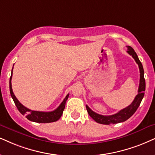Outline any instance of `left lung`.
<instances>
[{
	"label": "left lung",
	"instance_id": "1",
	"mask_svg": "<svg viewBox=\"0 0 155 155\" xmlns=\"http://www.w3.org/2000/svg\"><path fill=\"white\" fill-rule=\"evenodd\" d=\"M127 53L131 55L134 59L136 61V63L138 64L139 68H140V85H139L138 94L134 98V101H132V104L130 106L126 107V108L121 109L114 114L109 115V116H104V115L99 114L94 112L89 108L87 105V110L89 116L91 117L97 123L102 124H117V123L123 122V121H126L129 118L134 114L138 107H140L141 101H142L143 97L144 95V91H145V79L144 77V69H143V66L142 63L140 62L139 59L137 55L136 52L133 49L131 46H127Z\"/></svg>",
	"mask_w": 155,
	"mask_h": 155
}]
</instances>
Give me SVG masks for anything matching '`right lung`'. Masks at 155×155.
Masks as SVG:
<instances>
[{
    "label": "right lung",
    "mask_w": 155,
    "mask_h": 155,
    "mask_svg": "<svg viewBox=\"0 0 155 155\" xmlns=\"http://www.w3.org/2000/svg\"><path fill=\"white\" fill-rule=\"evenodd\" d=\"M11 79H12V74H11L9 81L10 93H11V97H12L13 100L14 101L15 104L16 106L17 109H18V111H20L21 114H22L23 115H25V117H26L28 120L38 123H50L57 121L61 118L62 114H63L64 108H65L66 100L68 99L69 94H68L66 95V97H65V99H64V101H62L61 104L59 106H58V108L55 109L54 111L46 112V111L31 110V109L26 108V107H24L22 104L19 102V101L18 100L17 98L15 97V96L13 92L12 85H11Z\"/></svg>",
    "instance_id": "1"
}]
</instances>
